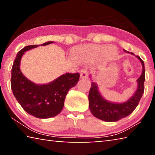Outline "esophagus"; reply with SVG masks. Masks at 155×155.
<instances>
[{"instance_id":"1","label":"esophagus","mask_w":155,"mask_h":155,"mask_svg":"<svg viewBox=\"0 0 155 155\" xmlns=\"http://www.w3.org/2000/svg\"><path fill=\"white\" fill-rule=\"evenodd\" d=\"M88 70L86 69V68H83V69L81 70L80 71V76L81 78H85L87 77L88 76Z\"/></svg>"}]
</instances>
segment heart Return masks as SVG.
Listing matches in <instances>:
<instances>
[{
	"instance_id": "heart-1",
	"label": "heart",
	"mask_w": 155,
	"mask_h": 155,
	"mask_svg": "<svg viewBox=\"0 0 155 155\" xmlns=\"http://www.w3.org/2000/svg\"><path fill=\"white\" fill-rule=\"evenodd\" d=\"M80 50L88 56L99 59L114 57L117 53L116 49L109 45H85Z\"/></svg>"
}]
</instances>
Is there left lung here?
<instances>
[{"instance_id":"1","label":"left lung","mask_w":155,"mask_h":155,"mask_svg":"<svg viewBox=\"0 0 155 155\" xmlns=\"http://www.w3.org/2000/svg\"><path fill=\"white\" fill-rule=\"evenodd\" d=\"M133 54V53H131ZM142 64L143 71L137 79L138 87L134 95L124 103L116 104L107 101L100 94L98 87L94 83H91L89 92V107L94 116L106 122H116L129 115L135 109L144 91L145 68L144 63L140 57L137 56Z\"/></svg>"}]
</instances>
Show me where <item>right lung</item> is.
Segmentation results:
<instances>
[{
    "label": "right lung",
    "instance_id": "add662e5",
    "mask_svg": "<svg viewBox=\"0 0 155 155\" xmlns=\"http://www.w3.org/2000/svg\"><path fill=\"white\" fill-rule=\"evenodd\" d=\"M52 41L41 45L46 46ZM38 45L25 46L18 52L12 68L11 87L15 98L26 112L38 118H49L59 114L70 89L79 80V73H66L46 85H36L28 80L20 70L21 57L25 51Z\"/></svg>",
    "mask_w": 155,
    "mask_h": 155
}]
</instances>
